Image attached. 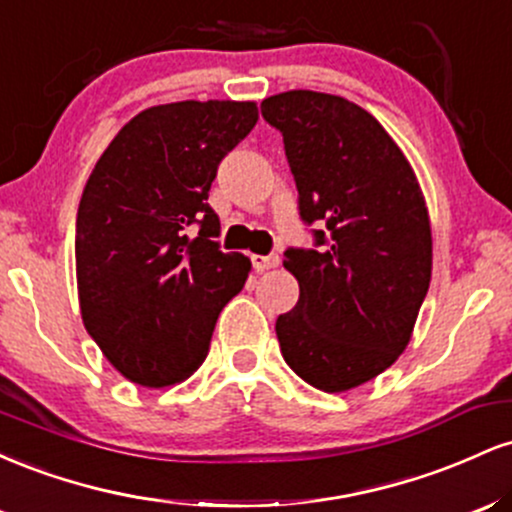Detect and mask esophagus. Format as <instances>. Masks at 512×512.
I'll list each match as a JSON object with an SVG mask.
<instances>
[{"mask_svg":"<svg viewBox=\"0 0 512 512\" xmlns=\"http://www.w3.org/2000/svg\"><path fill=\"white\" fill-rule=\"evenodd\" d=\"M252 267H255V272H267V269H274L279 267L281 257L279 255H252Z\"/></svg>","mask_w":512,"mask_h":512,"instance_id":"obj_1","label":"esophagus"}]
</instances>
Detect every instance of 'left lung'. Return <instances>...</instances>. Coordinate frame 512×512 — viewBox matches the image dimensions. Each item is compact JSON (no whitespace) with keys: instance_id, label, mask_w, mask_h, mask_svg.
Listing matches in <instances>:
<instances>
[{"instance_id":"obj_1","label":"left lung","mask_w":512,"mask_h":512,"mask_svg":"<svg viewBox=\"0 0 512 512\" xmlns=\"http://www.w3.org/2000/svg\"><path fill=\"white\" fill-rule=\"evenodd\" d=\"M284 137L305 223L320 250H286L296 308L276 337L296 375L346 392L380 375L407 349L433 267L431 219L407 156L361 105L320 91L262 101Z\"/></svg>"}]
</instances>
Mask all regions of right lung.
<instances>
[{
  "instance_id": "obj_1",
  "label": "right lung",
  "mask_w": 512,
  "mask_h": 512,
  "mask_svg": "<svg viewBox=\"0 0 512 512\" xmlns=\"http://www.w3.org/2000/svg\"><path fill=\"white\" fill-rule=\"evenodd\" d=\"M255 122V101L154 105L115 134L88 175L74 240L81 320L132 383L190 378L223 305L245 286L252 264L211 240L219 216L207 199L221 158Z\"/></svg>"
}]
</instances>
